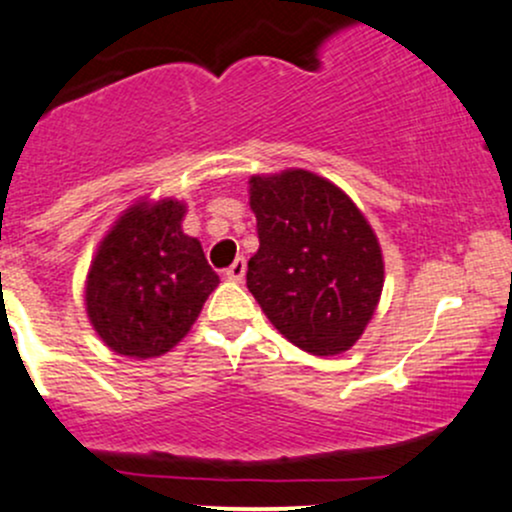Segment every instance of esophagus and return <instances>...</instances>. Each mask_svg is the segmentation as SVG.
<instances>
[{
	"mask_svg": "<svg viewBox=\"0 0 512 512\" xmlns=\"http://www.w3.org/2000/svg\"><path fill=\"white\" fill-rule=\"evenodd\" d=\"M245 270H247L245 257H238V260H235L233 265H230L228 270H225V277L233 279V282H242V277H245Z\"/></svg>",
	"mask_w": 512,
	"mask_h": 512,
	"instance_id": "1",
	"label": "esophagus"
}]
</instances>
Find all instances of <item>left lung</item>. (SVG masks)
Listing matches in <instances>:
<instances>
[{
    "instance_id": "1",
    "label": "left lung",
    "mask_w": 512,
    "mask_h": 512,
    "mask_svg": "<svg viewBox=\"0 0 512 512\" xmlns=\"http://www.w3.org/2000/svg\"><path fill=\"white\" fill-rule=\"evenodd\" d=\"M260 247L247 289L284 338L311 355H338L363 336L385 282L383 252L338 186L304 169L252 176Z\"/></svg>"
}]
</instances>
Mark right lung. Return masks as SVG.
I'll list each match as a JSON object with an SVG mask.
<instances>
[{
  "mask_svg": "<svg viewBox=\"0 0 512 512\" xmlns=\"http://www.w3.org/2000/svg\"><path fill=\"white\" fill-rule=\"evenodd\" d=\"M179 201L137 203L100 242L85 284L90 324L115 353L154 358L191 331L218 287L201 242L181 230Z\"/></svg>",
  "mask_w": 512,
  "mask_h": 512,
  "instance_id": "add662e5",
  "label": "right lung"
}]
</instances>
